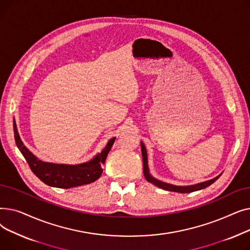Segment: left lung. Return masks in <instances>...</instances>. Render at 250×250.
I'll list each match as a JSON object with an SVG mask.
<instances>
[{"label": "left lung", "instance_id": "8db88e82", "mask_svg": "<svg viewBox=\"0 0 250 250\" xmlns=\"http://www.w3.org/2000/svg\"><path fill=\"white\" fill-rule=\"evenodd\" d=\"M141 150H142V157H143V169H144L143 171H144V175H145V178L147 179V181L153 183V185L156 186L157 188H162L164 190L174 191V192H179V193H188V192H192V191H196V190H201V189H204V188H208V186H211L212 183H214L222 174V173L219 174L218 176H216L213 179L196 183V185H192V186H174V185H171V183H167V182L161 181V180L157 179V178H155L154 176L151 175L150 170H149V166H148L147 150H146L145 145L143 144V142H141Z\"/></svg>", "mask_w": 250, "mask_h": 250}]
</instances>
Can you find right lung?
<instances>
[{
  "mask_svg": "<svg viewBox=\"0 0 250 250\" xmlns=\"http://www.w3.org/2000/svg\"><path fill=\"white\" fill-rule=\"evenodd\" d=\"M15 142L18 149L27 161L32 172L46 186L59 188H71L94 182L102 174L101 165L106 160V157L113 145L115 138L108 141L102 151L93 158L84 163L69 165L43 162L33 155L21 141L15 120L13 121Z\"/></svg>",
  "mask_w": 250,
  "mask_h": 250,
  "instance_id": "right-lung-1",
  "label": "right lung"
}]
</instances>
